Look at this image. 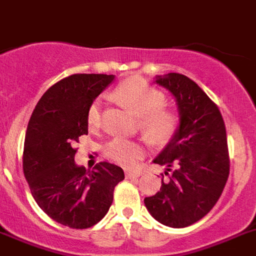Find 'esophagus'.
Segmentation results:
<instances>
[{"mask_svg":"<svg viewBox=\"0 0 256 256\" xmlns=\"http://www.w3.org/2000/svg\"><path fill=\"white\" fill-rule=\"evenodd\" d=\"M140 176V173H136V172H126V178L128 180H132V178H138Z\"/></svg>","mask_w":256,"mask_h":256,"instance_id":"obj_1","label":"esophagus"}]
</instances>
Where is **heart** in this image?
<instances>
[{
  "mask_svg": "<svg viewBox=\"0 0 256 256\" xmlns=\"http://www.w3.org/2000/svg\"><path fill=\"white\" fill-rule=\"evenodd\" d=\"M113 98L120 104L138 116L139 128L154 143L162 144L177 132L180 117L174 110L165 108L164 92L154 88L144 79L134 76L124 80L113 91ZM102 122V102L96 100L88 108L87 124L90 128H98ZM104 154L112 161L130 168L146 154L144 146L124 138H113L104 147Z\"/></svg>",
  "mask_w": 256,
  "mask_h": 256,
  "instance_id": "heart-1",
  "label": "heart"
}]
</instances>
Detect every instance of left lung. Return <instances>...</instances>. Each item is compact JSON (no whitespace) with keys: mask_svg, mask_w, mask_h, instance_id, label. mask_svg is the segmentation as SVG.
Wrapping results in <instances>:
<instances>
[{"mask_svg":"<svg viewBox=\"0 0 256 256\" xmlns=\"http://www.w3.org/2000/svg\"><path fill=\"white\" fill-rule=\"evenodd\" d=\"M156 83L174 96L180 126L154 162L165 165L168 182L144 199L152 218L172 228L203 218L218 200L229 177L226 130L218 105L186 75L169 72Z\"/></svg>","mask_w":256,"mask_h":256,"instance_id":"1","label":"left lung"}]
</instances>
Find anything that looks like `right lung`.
Wrapping results in <instances>:
<instances>
[{"label":"right lung","mask_w":256,"mask_h":256,"mask_svg":"<svg viewBox=\"0 0 256 256\" xmlns=\"http://www.w3.org/2000/svg\"><path fill=\"white\" fill-rule=\"evenodd\" d=\"M114 75L74 74L57 82L38 100L30 118L23 173L38 207L72 229H87L104 218L122 168L102 161L92 170L75 164L72 146L88 134L87 113Z\"/></svg>","instance_id":"add662e5"}]
</instances>
